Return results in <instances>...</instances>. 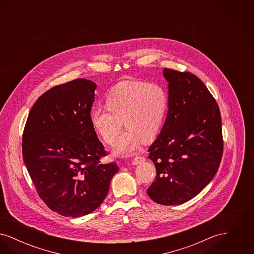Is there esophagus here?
I'll return each mask as SVG.
<instances>
[{
    "label": "esophagus",
    "instance_id": "esophagus-1",
    "mask_svg": "<svg viewBox=\"0 0 254 254\" xmlns=\"http://www.w3.org/2000/svg\"><path fill=\"white\" fill-rule=\"evenodd\" d=\"M145 157H143V156H137V157H135L133 159L132 165L136 166V165H138V164H140V163H143V162H145Z\"/></svg>",
    "mask_w": 254,
    "mask_h": 254
}]
</instances>
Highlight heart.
<instances>
[{
  "label": "heart",
  "mask_w": 254,
  "mask_h": 254,
  "mask_svg": "<svg viewBox=\"0 0 254 254\" xmlns=\"http://www.w3.org/2000/svg\"><path fill=\"white\" fill-rule=\"evenodd\" d=\"M169 99L165 89L155 83L143 81L126 82L113 87L104 100L106 111L90 113L93 131L108 145H112L121 127L127 129L113 147V153L128 156L137 149L140 142L153 141L161 131Z\"/></svg>",
  "instance_id": "heart-1"
}]
</instances>
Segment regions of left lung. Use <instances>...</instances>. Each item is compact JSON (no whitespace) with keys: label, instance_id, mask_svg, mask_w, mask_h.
I'll return each mask as SVG.
<instances>
[{"label":"left lung","instance_id":"8db88e82","mask_svg":"<svg viewBox=\"0 0 254 254\" xmlns=\"http://www.w3.org/2000/svg\"><path fill=\"white\" fill-rule=\"evenodd\" d=\"M168 114L148 148L157 176L146 192L165 205H181L200 193L217 172L223 137L217 103L204 83L190 72L165 68Z\"/></svg>","mask_w":254,"mask_h":254}]
</instances>
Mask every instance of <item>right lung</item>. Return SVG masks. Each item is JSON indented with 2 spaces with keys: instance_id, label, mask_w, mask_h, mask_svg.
<instances>
[{
  "instance_id": "add662e5",
  "label": "right lung",
  "mask_w": 254,
  "mask_h": 254,
  "mask_svg": "<svg viewBox=\"0 0 254 254\" xmlns=\"http://www.w3.org/2000/svg\"><path fill=\"white\" fill-rule=\"evenodd\" d=\"M97 85L76 79L38 98L23 135V157L40 198L65 217L94 211L108 195L116 163L107 155L90 125Z\"/></svg>"
}]
</instances>
